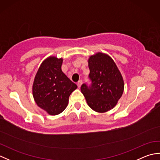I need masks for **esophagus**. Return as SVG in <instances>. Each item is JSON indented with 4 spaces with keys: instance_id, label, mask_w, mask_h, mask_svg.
I'll return each mask as SVG.
<instances>
[{
    "instance_id": "obj_1",
    "label": "esophagus",
    "mask_w": 160,
    "mask_h": 160,
    "mask_svg": "<svg viewBox=\"0 0 160 160\" xmlns=\"http://www.w3.org/2000/svg\"><path fill=\"white\" fill-rule=\"evenodd\" d=\"M82 80H79V81H78V83H77V85H78V88H80L81 85H82Z\"/></svg>"
}]
</instances>
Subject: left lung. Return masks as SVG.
Returning <instances> with one entry per match:
<instances>
[{"mask_svg":"<svg viewBox=\"0 0 160 160\" xmlns=\"http://www.w3.org/2000/svg\"><path fill=\"white\" fill-rule=\"evenodd\" d=\"M91 84H83L81 92L90 108L104 113L115 107L124 92V80L113 60L101 52L88 60Z\"/></svg>","mask_w":160,"mask_h":160,"instance_id":"obj_1","label":"left lung"}]
</instances>
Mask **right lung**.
I'll list each match as a JSON object with an SVG mask.
<instances>
[{"instance_id":"obj_1","label":"right lung","mask_w":160,"mask_h":160,"mask_svg":"<svg viewBox=\"0 0 160 160\" xmlns=\"http://www.w3.org/2000/svg\"><path fill=\"white\" fill-rule=\"evenodd\" d=\"M62 58L50 56L43 61L37 71L32 93L37 105L52 115L65 109L71 93L77 85L64 74L61 67Z\"/></svg>"}]
</instances>
